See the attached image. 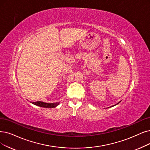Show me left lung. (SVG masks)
I'll list each match as a JSON object with an SVG mask.
<instances>
[{
    "instance_id": "obj_1",
    "label": "left lung",
    "mask_w": 150,
    "mask_h": 150,
    "mask_svg": "<svg viewBox=\"0 0 150 150\" xmlns=\"http://www.w3.org/2000/svg\"><path fill=\"white\" fill-rule=\"evenodd\" d=\"M120 102H121V101H119V103H117V104H116V105H112V106H110V108H111V107H112V106H115V105H117V104H119V103H120Z\"/></svg>"
}]
</instances>
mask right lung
Here are the masks:
<instances>
[{
  "label": "right lung",
  "mask_w": 150,
  "mask_h": 150,
  "mask_svg": "<svg viewBox=\"0 0 150 150\" xmlns=\"http://www.w3.org/2000/svg\"><path fill=\"white\" fill-rule=\"evenodd\" d=\"M31 103L39 106L40 107H43V108H55L57 106H58L59 103V102H56V103H45L43 102V101H35V102H31Z\"/></svg>",
  "instance_id": "obj_1"
}]
</instances>
